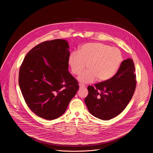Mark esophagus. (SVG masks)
Listing matches in <instances>:
<instances>
[{
	"label": "esophagus",
	"instance_id": "obj_1",
	"mask_svg": "<svg viewBox=\"0 0 153 153\" xmlns=\"http://www.w3.org/2000/svg\"><path fill=\"white\" fill-rule=\"evenodd\" d=\"M79 87H80V88H85V86L82 83L79 84Z\"/></svg>",
	"mask_w": 153,
	"mask_h": 153
}]
</instances>
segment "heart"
Listing matches in <instances>:
<instances>
[{"label":"heart","mask_w":153,"mask_h":153,"mask_svg":"<svg viewBox=\"0 0 153 153\" xmlns=\"http://www.w3.org/2000/svg\"><path fill=\"white\" fill-rule=\"evenodd\" d=\"M122 62L119 50L99 42L82 45L78 51H72L68 57L71 73L79 74L87 65V70L81 73L78 80L82 83H90L96 79L99 82L108 80L118 71Z\"/></svg>","instance_id":"heart-1"}]
</instances>
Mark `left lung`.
<instances>
[{"instance_id": "obj_1", "label": "left lung", "mask_w": 153, "mask_h": 153, "mask_svg": "<svg viewBox=\"0 0 153 153\" xmlns=\"http://www.w3.org/2000/svg\"><path fill=\"white\" fill-rule=\"evenodd\" d=\"M133 60H124L116 74L108 80L88 86V94L85 99L89 112L103 120L120 114L131 99L136 86Z\"/></svg>"}]
</instances>
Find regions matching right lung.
I'll list each match as a JSON object with an SVG mask.
<instances>
[{
  "label": "right lung",
  "instance_id": "add662e5",
  "mask_svg": "<svg viewBox=\"0 0 153 153\" xmlns=\"http://www.w3.org/2000/svg\"><path fill=\"white\" fill-rule=\"evenodd\" d=\"M68 49L63 39L43 42L27 53L20 67L22 94L30 110L41 118L54 120L62 116L79 88L68 70Z\"/></svg>",
  "mask_w": 153,
  "mask_h": 153
}]
</instances>
